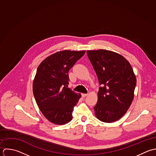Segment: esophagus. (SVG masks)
<instances>
[{
	"label": "esophagus",
	"mask_w": 156,
	"mask_h": 156,
	"mask_svg": "<svg viewBox=\"0 0 156 156\" xmlns=\"http://www.w3.org/2000/svg\"><path fill=\"white\" fill-rule=\"evenodd\" d=\"M87 94H81V95L83 97H86V96H87Z\"/></svg>",
	"instance_id": "34e87169"
}]
</instances>
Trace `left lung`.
Instances as JSON below:
<instances>
[{
    "label": "left lung",
    "instance_id": "1",
    "mask_svg": "<svg viewBox=\"0 0 156 156\" xmlns=\"http://www.w3.org/2000/svg\"><path fill=\"white\" fill-rule=\"evenodd\" d=\"M87 54L101 86L94 108L95 115L103 122L117 121L134 99L137 80L132 66L124 56L112 51L87 50Z\"/></svg>",
    "mask_w": 156,
    "mask_h": 156
}]
</instances>
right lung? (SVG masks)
Returning <instances> with one entry per match:
<instances>
[{"label": "right lung", "instance_id": "obj_1", "mask_svg": "<svg viewBox=\"0 0 156 156\" xmlns=\"http://www.w3.org/2000/svg\"><path fill=\"white\" fill-rule=\"evenodd\" d=\"M86 51H57L39 65L33 83L36 102L44 116L55 125L72 120L74 106L81 95L68 88L69 71Z\"/></svg>", "mask_w": 156, "mask_h": 156}]
</instances>
